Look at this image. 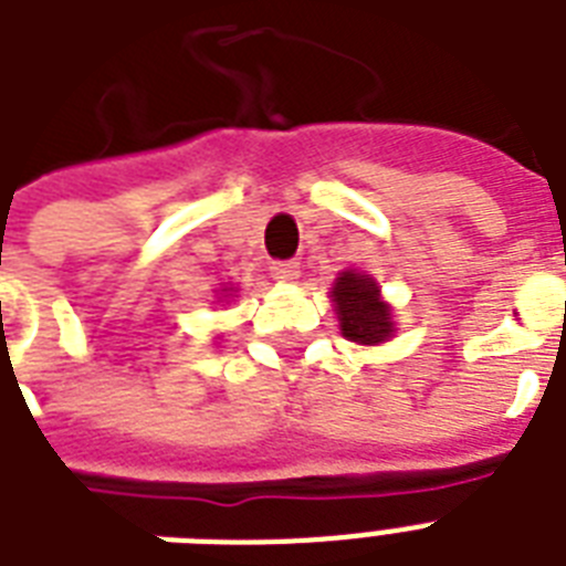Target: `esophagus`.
<instances>
[{
    "label": "esophagus",
    "instance_id": "esophagus-1",
    "mask_svg": "<svg viewBox=\"0 0 566 566\" xmlns=\"http://www.w3.org/2000/svg\"><path fill=\"white\" fill-rule=\"evenodd\" d=\"M270 275L279 282H293V279H300V261H273Z\"/></svg>",
    "mask_w": 566,
    "mask_h": 566
}]
</instances>
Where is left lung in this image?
Returning a JSON list of instances; mask_svg holds the SVG:
<instances>
[{
    "instance_id": "left-lung-1",
    "label": "left lung",
    "mask_w": 566,
    "mask_h": 566,
    "mask_svg": "<svg viewBox=\"0 0 566 566\" xmlns=\"http://www.w3.org/2000/svg\"><path fill=\"white\" fill-rule=\"evenodd\" d=\"M332 296H335L337 319H340L344 337L367 346L381 344V340L390 337V332H394L390 308L378 300V287L373 279L355 273V270H346L337 279Z\"/></svg>"
}]
</instances>
